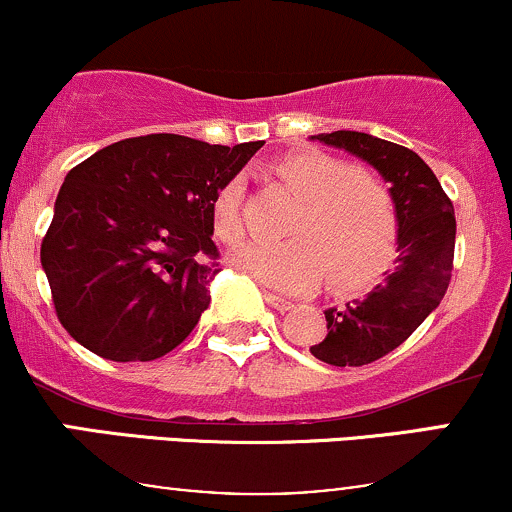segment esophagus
Listing matches in <instances>:
<instances>
[{
    "label": "esophagus",
    "mask_w": 512,
    "mask_h": 512,
    "mask_svg": "<svg viewBox=\"0 0 512 512\" xmlns=\"http://www.w3.org/2000/svg\"><path fill=\"white\" fill-rule=\"evenodd\" d=\"M264 301L272 305L274 310H281V313H284V310H291L293 308L291 301H286V298L276 296V293H269V291H264Z\"/></svg>",
    "instance_id": "1"
}]
</instances>
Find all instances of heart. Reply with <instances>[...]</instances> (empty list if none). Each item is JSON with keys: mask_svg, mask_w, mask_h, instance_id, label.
<instances>
[{"mask_svg": "<svg viewBox=\"0 0 512 512\" xmlns=\"http://www.w3.org/2000/svg\"><path fill=\"white\" fill-rule=\"evenodd\" d=\"M272 173L301 199L293 238L240 245L228 257L238 272L279 291L305 289L322 272L332 291H354L385 272L397 245V211L383 180L327 154H291ZM240 204V178L223 182L211 199V226L223 243L243 236Z\"/></svg>", "mask_w": 512, "mask_h": 512, "instance_id": "b5f03b06", "label": "heart"}]
</instances>
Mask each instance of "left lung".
Masks as SVG:
<instances>
[{
    "label": "left lung",
    "mask_w": 512,
    "mask_h": 512,
    "mask_svg": "<svg viewBox=\"0 0 512 512\" xmlns=\"http://www.w3.org/2000/svg\"><path fill=\"white\" fill-rule=\"evenodd\" d=\"M317 142L349 151L390 182L397 257L383 284L342 308H327V334L310 354L330 366H366L397 349L443 301L455 255V209L424 158L366 132L339 129Z\"/></svg>",
    "instance_id": "left-lung-1"
}]
</instances>
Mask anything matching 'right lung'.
<instances>
[{
  "label": "right lung",
  "mask_w": 512,
  "mask_h": 512,
  "mask_svg": "<svg viewBox=\"0 0 512 512\" xmlns=\"http://www.w3.org/2000/svg\"><path fill=\"white\" fill-rule=\"evenodd\" d=\"M257 149L146 134L69 170L40 248L64 330L108 361L173 351L219 272L211 199Z\"/></svg>",
  "instance_id": "obj_1"
}]
</instances>
